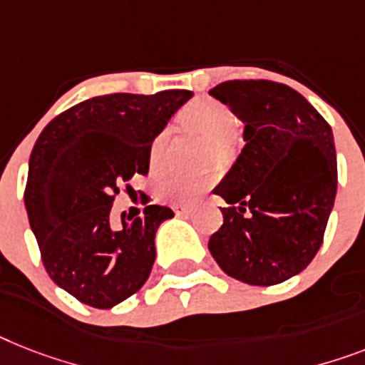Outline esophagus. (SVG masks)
Masks as SVG:
<instances>
[{"mask_svg":"<svg viewBox=\"0 0 365 365\" xmlns=\"http://www.w3.org/2000/svg\"><path fill=\"white\" fill-rule=\"evenodd\" d=\"M171 209H173V212H175L177 216H185V215H190V212H192V207H190V205H182V203L171 205Z\"/></svg>","mask_w":365,"mask_h":365,"instance_id":"obj_1","label":"esophagus"}]
</instances>
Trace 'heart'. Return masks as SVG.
I'll use <instances>...</instances> for the list:
<instances>
[{
	"label": "heart",
	"mask_w": 365,
	"mask_h": 365,
	"mask_svg": "<svg viewBox=\"0 0 365 365\" xmlns=\"http://www.w3.org/2000/svg\"><path fill=\"white\" fill-rule=\"evenodd\" d=\"M182 121L195 132L207 135L212 140V149L216 153H224L230 145V135L235 132L237 117L230 108L215 98H201L192 102L182 111ZM168 132H160L149 147L150 170H158L162 164L164 145ZM212 182V173L200 171V173H182V171H170L156 180V194L162 200L173 203H190L197 200L205 190Z\"/></svg>",
	"instance_id": "heart-1"
}]
</instances>
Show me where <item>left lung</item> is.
<instances>
[{
    "label": "left lung",
    "mask_w": 365,
    "mask_h": 365,
    "mask_svg": "<svg viewBox=\"0 0 365 365\" xmlns=\"http://www.w3.org/2000/svg\"><path fill=\"white\" fill-rule=\"evenodd\" d=\"M209 95L244 123L246 141L212 190L227 207L210 254L244 284H282L323 244L338 190L332 128L300 93L276 81H224Z\"/></svg>",
    "instance_id": "left-lung-1"
}]
</instances>
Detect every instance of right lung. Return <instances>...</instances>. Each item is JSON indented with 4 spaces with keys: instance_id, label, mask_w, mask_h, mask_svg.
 Returning <instances> with one entry per match:
<instances>
[{
    "instance_id": "obj_1",
    "label": "right lung",
    "mask_w": 365,
    "mask_h": 365,
    "mask_svg": "<svg viewBox=\"0 0 365 365\" xmlns=\"http://www.w3.org/2000/svg\"><path fill=\"white\" fill-rule=\"evenodd\" d=\"M192 91L95 96L63 111L29 156L24 201L42 263L80 302L110 309L138 291L156 257L155 235L173 210L149 205L141 218L111 203L119 186L149 173V147Z\"/></svg>"
}]
</instances>
